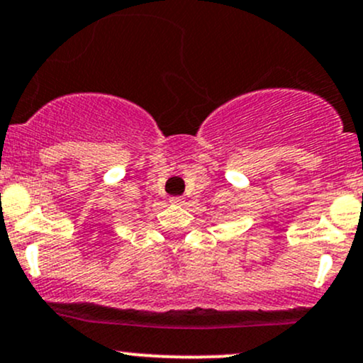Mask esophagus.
<instances>
[{"label": "esophagus", "instance_id": "obj_1", "mask_svg": "<svg viewBox=\"0 0 363 363\" xmlns=\"http://www.w3.org/2000/svg\"><path fill=\"white\" fill-rule=\"evenodd\" d=\"M182 201H184V198H182V196H172V198H170V203H174V205H181Z\"/></svg>", "mask_w": 363, "mask_h": 363}]
</instances>
